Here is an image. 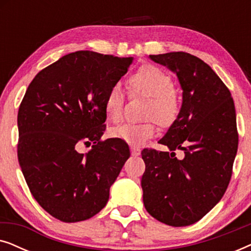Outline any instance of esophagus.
Wrapping results in <instances>:
<instances>
[{
    "instance_id": "obj_1",
    "label": "esophagus",
    "mask_w": 251,
    "mask_h": 251,
    "mask_svg": "<svg viewBox=\"0 0 251 251\" xmlns=\"http://www.w3.org/2000/svg\"><path fill=\"white\" fill-rule=\"evenodd\" d=\"M131 155L132 156L140 155V150L137 149V147H131Z\"/></svg>"
}]
</instances>
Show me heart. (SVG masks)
I'll use <instances>...</instances> for the list:
<instances>
[{
    "label": "heart",
    "instance_id": "b5f03b06",
    "mask_svg": "<svg viewBox=\"0 0 251 251\" xmlns=\"http://www.w3.org/2000/svg\"><path fill=\"white\" fill-rule=\"evenodd\" d=\"M130 95L149 98L143 123H123L112 129L111 135L132 146H140L157 132V122L162 126H173L180 112L179 96L174 89L170 74L153 65H145L128 80ZM126 96L119 84L112 85L104 98V111L113 122L122 119Z\"/></svg>",
    "mask_w": 251,
    "mask_h": 251
}]
</instances>
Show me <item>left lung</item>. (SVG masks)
I'll use <instances>...</instances> for the list:
<instances>
[{
	"label": "left lung",
	"mask_w": 251,
	"mask_h": 251,
	"mask_svg": "<svg viewBox=\"0 0 251 251\" xmlns=\"http://www.w3.org/2000/svg\"><path fill=\"white\" fill-rule=\"evenodd\" d=\"M177 75L183 89L178 119L160 144L169 152L144 149L143 201L161 223L192 225L221 201L238 151L236 114L231 92L200 58L187 52L150 54ZM183 150L177 159L174 151Z\"/></svg>",
	"instance_id": "1"
}]
</instances>
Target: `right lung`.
Masks as SVG:
<instances>
[{
    "instance_id": "obj_1",
    "label": "right lung",
    "mask_w": 251,
    "mask_h": 251,
    "mask_svg": "<svg viewBox=\"0 0 251 251\" xmlns=\"http://www.w3.org/2000/svg\"><path fill=\"white\" fill-rule=\"evenodd\" d=\"M132 60L76 51L39 72L27 88L18 112V161L34 199L61 222L98 214L129 159L125 140L100 138L106 92ZM81 142L93 149L78 153Z\"/></svg>"
}]
</instances>
